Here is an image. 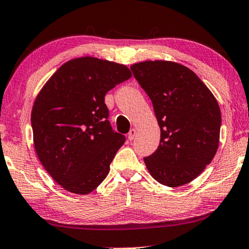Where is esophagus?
<instances>
[{
	"instance_id": "34e87169",
	"label": "esophagus",
	"mask_w": 249,
	"mask_h": 249,
	"mask_svg": "<svg viewBox=\"0 0 249 249\" xmlns=\"http://www.w3.org/2000/svg\"><path fill=\"white\" fill-rule=\"evenodd\" d=\"M136 133H137L136 128H132L131 131H129V133H128V140H129V141H133L134 139H135Z\"/></svg>"
}]
</instances>
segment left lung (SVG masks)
I'll return each mask as SVG.
<instances>
[{"mask_svg": "<svg viewBox=\"0 0 249 249\" xmlns=\"http://www.w3.org/2000/svg\"><path fill=\"white\" fill-rule=\"evenodd\" d=\"M151 98L160 128L159 148L144 161L149 174L168 187L195 179L214 159L222 115L217 100L186 66L164 60L131 66Z\"/></svg>", "mask_w": 249, "mask_h": 249, "instance_id": "left-lung-1", "label": "left lung"}]
</instances>
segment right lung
<instances>
[{
	"label": "right lung",
	"mask_w": 249,
	"mask_h": 249,
	"mask_svg": "<svg viewBox=\"0 0 249 249\" xmlns=\"http://www.w3.org/2000/svg\"><path fill=\"white\" fill-rule=\"evenodd\" d=\"M131 76L124 64L76 57L60 66L35 98L31 113L35 152L68 192L89 194L107 176L125 137L110 127L104 97Z\"/></svg>",
	"instance_id": "add662e5"
}]
</instances>
